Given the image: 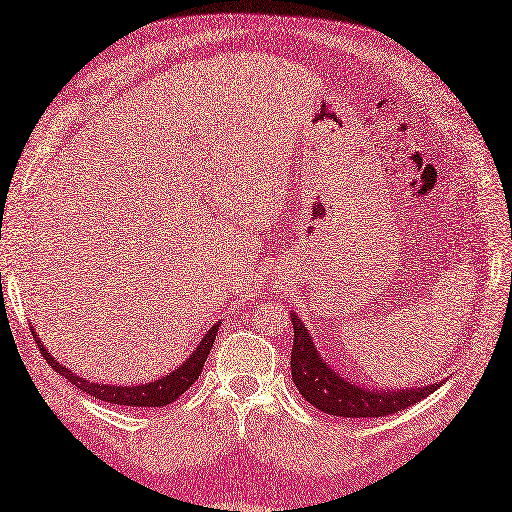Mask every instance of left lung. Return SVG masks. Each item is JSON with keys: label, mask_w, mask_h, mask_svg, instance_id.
Masks as SVG:
<instances>
[{"label": "left lung", "mask_w": 512, "mask_h": 512, "mask_svg": "<svg viewBox=\"0 0 512 512\" xmlns=\"http://www.w3.org/2000/svg\"><path fill=\"white\" fill-rule=\"evenodd\" d=\"M293 321L295 342L293 355H290V375L297 385L303 400L329 416L338 418H383L390 413L403 411L413 403L433 394L439 383L426 385V388L409 390H375L355 385L353 381L340 377L338 372L325 364L319 351H316L310 331L299 321L295 312H290Z\"/></svg>", "instance_id": "8db88e82"}]
</instances>
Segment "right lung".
Returning a JSON list of instances; mask_svg holds the SVG:
<instances>
[{"label": "right lung", "instance_id": "1", "mask_svg": "<svg viewBox=\"0 0 512 512\" xmlns=\"http://www.w3.org/2000/svg\"><path fill=\"white\" fill-rule=\"evenodd\" d=\"M217 329H219V323H215L209 331H206L196 351H193L181 366L174 368L172 372H168V375L153 383H142V385H107V383H92V381L81 379L73 370H68L58 362V359L49 355V351L43 347V342H40V338L36 336V331H32V334L36 338L38 351L43 353L49 366L55 372H60L64 379L77 385L79 390H84V394L92 396L94 400H103V403H112V405H127V407H165L174 403L178 396L185 394L191 385L196 383L206 357L211 353Z\"/></svg>", "mask_w": 512, "mask_h": 512}]
</instances>
